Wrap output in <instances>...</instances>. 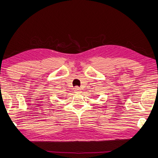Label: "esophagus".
Returning a JSON list of instances; mask_svg holds the SVG:
<instances>
[{
    "mask_svg": "<svg viewBox=\"0 0 158 158\" xmlns=\"http://www.w3.org/2000/svg\"><path fill=\"white\" fill-rule=\"evenodd\" d=\"M74 93H79L81 91V90L79 87H75V88H74Z\"/></svg>",
    "mask_w": 158,
    "mask_h": 158,
    "instance_id": "obj_1",
    "label": "esophagus"
}]
</instances>
